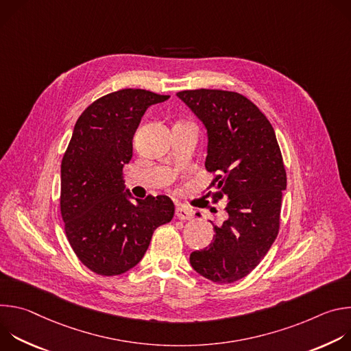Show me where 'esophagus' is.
Segmentation results:
<instances>
[{
  "mask_svg": "<svg viewBox=\"0 0 351 351\" xmlns=\"http://www.w3.org/2000/svg\"><path fill=\"white\" fill-rule=\"evenodd\" d=\"M176 217L179 219L189 221L193 218V211H191V208H189L186 206H176Z\"/></svg>",
  "mask_w": 351,
  "mask_h": 351,
  "instance_id": "esophagus-1",
  "label": "esophagus"
}]
</instances>
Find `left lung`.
I'll return each mask as SVG.
<instances>
[{"instance_id": "1", "label": "left lung", "mask_w": 351, "mask_h": 351, "mask_svg": "<svg viewBox=\"0 0 351 351\" xmlns=\"http://www.w3.org/2000/svg\"><path fill=\"white\" fill-rule=\"evenodd\" d=\"M176 95L207 129L214 203L228 199L226 221L214 225L211 244L193 252L190 264L215 283H233L261 263L279 233L286 189L280 148L272 125L247 97L210 88Z\"/></svg>"}]
</instances>
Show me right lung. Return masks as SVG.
I'll return each instance as SVG.
<instances>
[{
  "label": "right lung",
  "instance_id": "obj_1",
  "mask_svg": "<svg viewBox=\"0 0 351 351\" xmlns=\"http://www.w3.org/2000/svg\"><path fill=\"white\" fill-rule=\"evenodd\" d=\"M168 98L123 88L95 99L76 121L61 164V215L75 254L98 275L115 276L137 265L154 230L173 218L168 195L130 202L122 178L141 117Z\"/></svg>",
  "mask_w": 351,
  "mask_h": 351
}]
</instances>
